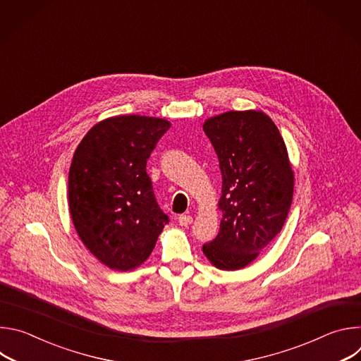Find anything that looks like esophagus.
I'll list each match as a JSON object with an SVG mask.
<instances>
[{"mask_svg": "<svg viewBox=\"0 0 361 361\" xmlns=\"http://www.w3.org/2000/svg\"><path fill=\"white\" fill-rule=\"evenodd\" d=\"M192 223V217L191 216H180L178 217V224L181 227H188Z\"/></svg>", "mask_w": 361, "mask_h": 361, "instance_id": "1", "label": "esophagus"}]
</instances>
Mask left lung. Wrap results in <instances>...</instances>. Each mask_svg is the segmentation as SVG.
Returning <instances> with one entry per match:
<instances>
[{"label":"left lung","instance_id":"8db88e82","mask_svg":"<svg viewBox=\"0 0 361 361\" xmlns=\"http://www.w3.org/2000/svg\"><path fill=\"white\" fill-rule=\"evenodd\" d=\"M223 177L217 237L202 252L220 270H240L281 231L294 190L284 140L263 111H228L205 120Z\"/></svg>","mask_w":361,"mask_h":361}]
</instances>
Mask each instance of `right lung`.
<instances>
[{
  "label": "right lung",
  "instance_id": "obj_1",
  "mask_svg": "<svg viewBox=\"0 0 361 361\" xmlns=\"http://www.w3.org/2000/svg\"><path fill=\"white\" fill-rule=\"evenodd\" d=\"M170 127L156 117H110L97 123L74 152L70 214L84 245L113 270L142 264L169 223L145 166Z\"/></svg>",
  "mask_w": 361,
  "mask_h": 361
}]
</instances>
